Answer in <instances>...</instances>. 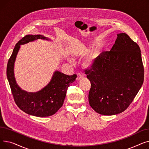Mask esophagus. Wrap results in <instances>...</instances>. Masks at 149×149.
Listing matches in <instances>:
<instances>
[{"label": "esophagus", "mask_w": 149, "mask_h": 149, "mask_svg": "<svg viewBox=\"0 0 149 149\" xmlns=\"http://www.w3.org/2000/svg\"><path fill=\"white\" fill-rule=\"evenodd\" d=\"M84 77V75L81 73H79L77 74V80H80V79H83V78Z\"/></svg>", "instance_id": "esophagus-1"}]
</instances>
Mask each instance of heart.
Returning <instances> with one entry per match:
<instances>
[{
    "label": "heart",
    "instance_id": "heart-1",
    "mask_svg": "<svg viewBox=\"0 0 149 149\" xmlns=\"http://www.w3.org/2000/svg\"><path fill=\"white\" fill-rule=\"evenodd\" d=\"M95 57H96V53L93 52L91 55V56L86 60V65L88 66L91 65L92 63V62H93V60H94V58H95Z\"/></svg>",
    "mask_w": 149,
    "mask_h": 149
}]
</instances>
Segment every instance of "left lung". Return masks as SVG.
<instances>
[{"instance_id":"obj_1","label":"left lung","mask_w":149,"mask_h":149,"mask_svg":"<svg viewBox=\"0 0 149 149\" xmlns=\"http://www.w3.org/2000/svg\"><path fill=\"white\" fill-rule=\"evenodd\" d=\"M84 72L91 84L89 103L93 110L104 115L121 113L144 81L139 46L127 34H118L111 50L101 53Z\"/></svg>"}]
</instances>
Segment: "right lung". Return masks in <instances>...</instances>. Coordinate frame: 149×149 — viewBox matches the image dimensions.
<instances>
[{
	"label": "right lung",
	"instance_id": "add662e5",
	"mask_svg": "<svg viewBox=\"0 0 149 149\" xmlns=\"http://www.w3.org/2000/svg\"><path fill=\"white\" fill-rule=\"evenodd\" d=\"M48 39L42 35H26L15 45L8 61L6 75L14 100L24 112L38 117H46L56 113L63 106L67 89L73 83L77 75H67L59 71L54 72L51 81L41 91L29 93L22 90L15 82L14 77V63L20 45L37 40Z\"/></svg>",
	"mask_w": 149,
	"mask_h": 149
}]
</instances>
